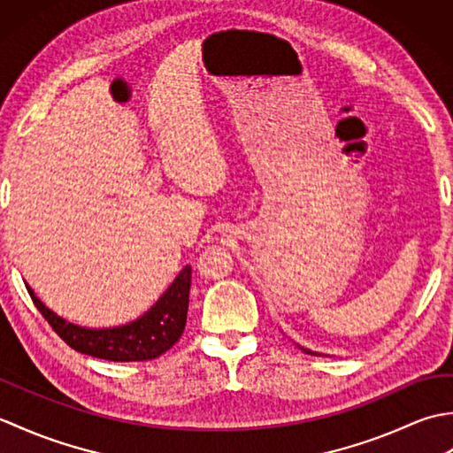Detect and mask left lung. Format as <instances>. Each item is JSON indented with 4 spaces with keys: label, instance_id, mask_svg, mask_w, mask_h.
Here are the masks:
<instances>
[{
    "label": "left lung",
    "instance_id": "left-lung-1",
    "mask_svg": "<svg viewBox=\"0 0 453 453\" xmlns=\"http://www.w3.org/2000/svg\"><path fill=\"white\" fill-rule=\"evenodd\" d=\"M307 354H315V352H311V350H307V349H303Z\"/></svg>",
    "mask_w": 453,
    "mask_h": 453
}]
</instances>
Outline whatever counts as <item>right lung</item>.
Returning a JSON list of instances; mask_svg holds the SVG:
<instances>
[{"label":"right lung","instance_id":"right-lung-1","mask_svg":"<svg viewBox=\"0 0 453 453\" xmlns=\"http://www.w3.org/2000/svg\"><path fill=\"white\" fill-rule=\"evenodd\" d=\"M190 274V265H187L150 311L112 329H88L65 321L48 310L31 288L27 286V290L48 325L73 350L111 362H142L157 358L180 339L187 325Z\"/></svg>","mask_w":453,"mask_h":453}]
</instances>
